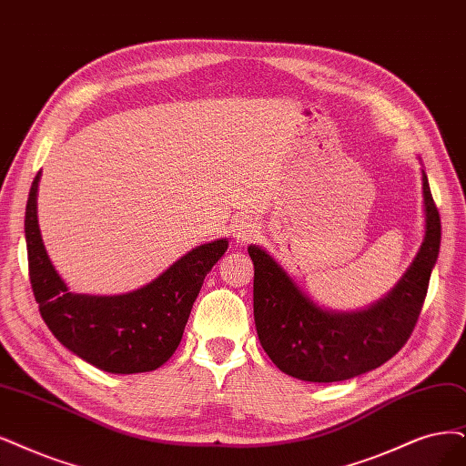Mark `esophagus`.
Returning <instances> with one entry per match:
<instances>
[{"label":"esophagus","mask_w":466,"mask_h":466,"mask_svg":"<svg viewBox=\"0 0 466 466\" xmlns=\"http://www.w3.org/2000/svg\"><path fill=\"white\" fill-rule=\"evenodd\" d=\"M232 232H234V239L238 244H248L257 236V227L249 220H238Z\"/></svg>","instance_id":"esophagus-1"}]
</instances>
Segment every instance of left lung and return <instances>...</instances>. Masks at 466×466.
Instances as JSON below:
<instances>
[{
    "instance_id": "8db88e82",
    "label": "left lung",
    "mask_w": 466,
    "mask_h": 466,
    "mask_svg": "<svg viewBox=\"0 0 466 466\" xmlns=\"http://www.w3.org/2000/svg\"><path fill=\"white\" fill-rule=\"evenodd\" d=\"M426 234L417 259L390 294L359 313H329L296 286L257 246L253 261V317L259 341L282 372L307 382H339L384 365L410 338L430 274L436 265L441 222L422 170Z\"/></svg>"
}]
</instances>
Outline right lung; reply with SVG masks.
<instances>
[{"mask_svg":"<svg viewBox=\"0 0 466 466\" xmlns=\"http://www.w3.org/2000/svg\"><path fill=\"white\" fill-rule=\"evenodd\" d=\"M40 175L28 194L25 236L30 286L47 329L66 350L106 372L136 374L159 369L177 351L207 272L228 249V242L217 239L192 249L159 279L130 294H73L42 244L36 217Z\"/></svg>","mask_w":466,"mask_h":466,"instance_id":"right-lung-1","label":"right lung"}]
</instances>
